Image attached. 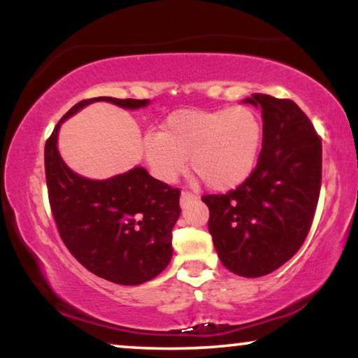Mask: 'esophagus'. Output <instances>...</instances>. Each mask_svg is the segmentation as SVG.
I'll use <instances>...</instances> for the list:
<instances>
[{"label":"esophagus","instance_id":"1","mask_svg":"<svg viewBox=\"0 0 358 358\" xmlns=\"http://www.w3.org/2000/svg\"><path fill=\"white\" fill-rule=\"evenodd\" d=\"M199 197L195 194H190V192H182L180 194V207H185V203H189L190 200H197Z\"/></svg>","mask_w":358,"mask_h":358}]
</instances>
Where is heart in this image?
Wrapping results in <instances>:
<instances>
[{
    "mask_svg": "<svg viewBox=\"0 0 358 358\" xmlns=\"http://www.w3.org/2000/svg\"><path fill=\"white\" fill-rule=\"evenodd\" d=\"M262 125L249 107L184 109L173 112L159 134L143 138V155L159 182L173 184L187 166L210 189L241 185L256 168Z\"/></svg>",
    "mask_w": 358,
    "mask_h": 358,
    "instance_id": "b5f03b06",
    "label": "heart"
}]
</instances>
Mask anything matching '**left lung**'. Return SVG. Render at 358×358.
<instances>
[{
	"label": "left lung",
	"instance_id": "8db88e82",
	"mask_svg": "<svg viewBox=\"0 0 358 358\" xmlns=\"http://www.w3.org/2000/svg\"><path fill=\"white\" fill-rule=\"evenodd\" d=\"M262 110V150L252 174L224 195H203L220 261L241 277L267 275L305 243L320 199L322 145L290 99L252 94Z\"/></svg>",
	"mask_w": 358,
	"mask_h": 358
}]
</instances>
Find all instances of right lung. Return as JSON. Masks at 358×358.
Wrapping results in <instances>:
<instances>
[{"instance_id":"right-lung-1","label":"right lung","mask_w":358,"mask_h":358,"mask_svg":"<svg viewBox=\"0 0 358 358\" xmlns=\"http://www.w3.org/2000/svg\"><path fill=\"white\" fill-rule=\"evenodd\" d=\"M99 101L130 110L150 104L148 99L94 97L73 106L45 143L48 200L58 233L81 266L119 285H140L159 275L173 257L171 231L180 215V192L141 166L102 180L68 168L57 146L60 127Z\"/></svg>"}]
</instances>
